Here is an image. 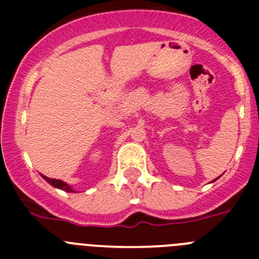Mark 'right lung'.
I'll list each match as a JSON object with an SVG mask.
<instances>
[{"instance_id": "obj_1", "label": "right lung", "mask_w": 259, "mask_h": 259, "mask_svg": "<svg viewBox=\"0 0 259 259\" xmlns=\"http://www.w3.org/2000/svg\"><path fill=\"white\" fill-rule=\"evenodd\" d=\"M42 178H44V179L47 180V182L49 183L50 185H53V187H56V188H59V189H62V191H66V192H75L74 189L71 188L70 185L66 184V183L62 182V180L52 179V178H48V176H45V175H42Z\"/></svg>"}]
</instances>
